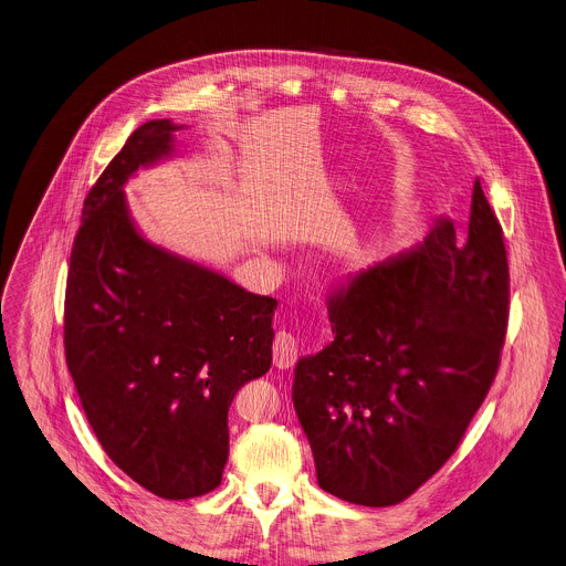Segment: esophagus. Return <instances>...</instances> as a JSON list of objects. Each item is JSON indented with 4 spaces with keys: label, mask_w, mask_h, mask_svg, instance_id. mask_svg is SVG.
<instances>
[{
    "label": "esophagus",
    "mask_w": 566,
    "mask_h": 566,
    "mask_svg": "<svg viewBox=\"0 0 566 566\" xmlns=\"http://www.w3.org/2000/svg\"><path fill=\"white\" fill-rule=\"evenodd\" d=\"M297 361V340L295 336H291L289 332H277L275 340H273V364L280 370H289L293 368V364Z\"/></svg>",
    "instance_id": "34e87169"
}]
</instances>
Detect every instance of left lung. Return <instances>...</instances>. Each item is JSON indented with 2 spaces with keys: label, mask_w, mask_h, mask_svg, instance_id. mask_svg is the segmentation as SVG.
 <instances>
[{
  "label": "left lung",
  "mask_w": 566,
  "mask_h": 566,
  "mask_svg": "<svg viewBox=\"0 0 566 566\" xmlns=\"http://www.w3.org/2000/svg\"><path fill=\"white\" fill-rule=\"evenodd\" d=\"M327 312L332 345L300 358L293 379L318 485L401 503L453 455L501 364L510 271L481 180L465 234L438 219L416 250L336 286Z\"/></svg>",
  "instance_id": "left-lung-1"
}]
</instances>
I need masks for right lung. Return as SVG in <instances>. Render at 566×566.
<instances>
[{
    "instance_id": "add662e5",
    "label": "right lung",
    "mask_w": 566,
    "mask_h": 566,
    "mask_svg": "<svg viewBox=\"0 0 566 566\" xmlns=\"http://www.w3.org/2000/svg\"><path fill=\"white\" fill-rule=\"evenodd\" d=\"M169 119L142 124L83 202L65 289V361L115 465L156 496L221 485L228 410L269 373L277 300L150 245L122 185L171 150Z\"/></svg>"
}]
</instances>
